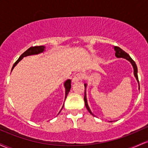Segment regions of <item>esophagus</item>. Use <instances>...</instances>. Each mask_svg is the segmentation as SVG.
<instances>
[{"label": "esophagus", "mask_w": 148, "mask_h": 148, "mask_svg": "<svg viewBox=\"0 0 148 148\" xmlns=\"http://www.w3.org/2000/svg\"><path fill=\"white\" fill-rule=\"evenodd\" d=\"M84 74H83L82 73H78V74H76V75L73 77L72 82H77V81H82V80L84 79Z\"/></svg>", "instance_id": "obj_1"}]
</instances>
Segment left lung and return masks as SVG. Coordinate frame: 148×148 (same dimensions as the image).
Instances as JSON below:
<instances>
[{"mask_svg": "<svg viewBox=\"0 0 148 148\" xmlns=\"http://www.w3.org/2000/svg\"><path fill=\"white\" fill-rule=\"evenodd\" d=\"M115 49V56L117 58H125L127 59V60H128L132 64V65H133L134 67V76H135L136 79L137 81H138V84H139V81H138V69H137V66H136V62H134L133 60V59L130 56V55H129L127 53H126L125 51H123V49H120V47H114ZM85 96H84V101H85V105H86V108L88 109V111L90 112V113L92 115H93L92 113V112L90 111V108L89 106H88V103H87V99H86V84H85ZM139 88H140V86H139Z\"/></svg>", "mask_w": 148, "mask_h": 148, "instance_id": "obj_1", "label": "left lung"}]
</instances>
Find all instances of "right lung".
Returning <instances> with one entry per match:
<instances>
[{"label":"right lung","mask_w":148,"mask_h":148,"mask_svg":"<svg viewBox=\"0 0 148 148\" xmlns=\"http://www.w3.org/2000/svg\"><path fill=\"white\" fill-rule=\"evenodd\" d=\"M45 47H44V46H35V47H30V48L27 49L24 53H23L21 55V56L18 58V60L14 62V65H13L12 67V69L14 68L15 66L16 65V64H17L23 57L27 56L34 55V54H38L40 53L43 52L44 50H45ZM64 87H65V99H66V97H67V95H68L69 92L71 89V80L70 79L67 80V81H65V83H64ZM62 108H63V107H62Z\"/></svg>","instance_id":"obj_1"}]
</instances>
